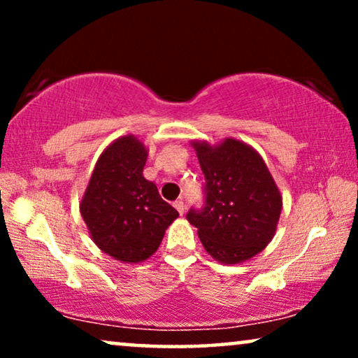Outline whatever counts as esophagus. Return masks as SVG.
I'll return each instance as SVG.
<instances>
[{"instance_id":"34e87169","label":"esophagus","mask_w":358,"mask_h":358,"mask_svg":"<svg viewBox=\"0 0 358 358\" xmlns=\"http://www.w3.org/2000/svg\"><path fill=\"white\" fill-rule=\"evenodd\" d=\"M174 207H176V210H178V212H179L180 215H184V212H185V205H184V202H182V199L176 200Z\"/></svg>"}]
</instances>
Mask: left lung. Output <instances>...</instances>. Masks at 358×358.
<instances>
[{"mask_svg": "<svg viewBox=\"0 0 358 358\" xmlns=\"http://www.w3.org/2000/svg\"><path fill=\"white\" fill-rule=\"evenodd\" d=\"M205 176V207L190 210L205 251L222 264H241L275 236L282 194L266 161L251 145L224 138L218 145L192 140Z\"/></svg>", "mask_w": 358, "mask_h": 358, "instance_id": "obj_1", "label": "left lung"}]
</instances>
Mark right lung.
<instances>
[{
  "label": "right lung",
  "instance_id": "1",
  "mask_svg": "<svg viewBox=\"0 0 358 358\" xmlns=\"http://www.w3.org/2000/svg\"><path fill=\"white\" fill-rule=\"evenodd\" d=\"M148 148L135 135L112 141L96 161L80 212L96 246L125 264L145 262L158 251L179 217L143 178Z\"/></svg>",
  "mask_w": 358,
  "mask_h": 358
}]
</instances>
